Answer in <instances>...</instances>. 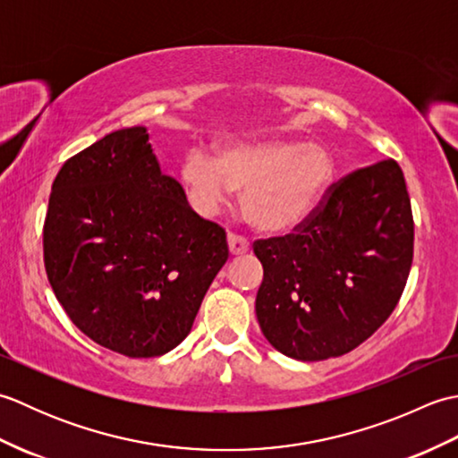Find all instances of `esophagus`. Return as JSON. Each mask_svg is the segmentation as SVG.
<instances>
[{
    "label": "esophagus",
    "mask_w": 458,
    "mask_h": 458,
    "mask_svg": "<svg viewBox=\"0 0 458 458\" xmlns=\"http://www.w3.org/2000/svg\"><path fill=\"white\" fill-rule=\"evenodd\" d=\"M228 250L232 256H242L250 251V242L238 234H228Z\"/></svg>",
    "instance_id": "1"
}]
</instances>
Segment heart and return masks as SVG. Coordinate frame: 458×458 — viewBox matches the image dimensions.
Here are the masks:
<instances>
[{
  "mask_svg": "<svg viewBox=\"0 0 458 458\" xmlns=\"http://www.w3.org/2000/svg\"><path fill=\"white\" fill-rule=\"evenodd\" d=\"M333 177V155L323 145L289 140L228 145L220 157L192 148L181 161V181L200 212H214L244 191L248 220L269 234L305 224Z\"/></svg>",
  "mask_w": 458,
  "mask_h": 458,
  "instance_id": "heart-1",
  "label": "heart"
}]
</instances>
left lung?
<instances>
[{
  "mask_svg": "<svg viewBox=\"0 0 458 458\" xmlns=\"http://www.w3.org/2000/svg\"><path fill=\"white\" fill-rule=\"evenodd\" d=\"M256 315L269 344L317 362L372 336L400 301L413 259V216L394 159L350 173L295 234L258 240Z\"/></svg>",
  "mask_w": 458,
  "mask_h": 458,
  "instance_id": "8db88e82",
  "label": "left lung"
}]
</instances>
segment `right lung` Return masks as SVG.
<instances>
[{"label": "right lung", "mask_w": 458, "mask_h": 458, "mask_svg": "<svg viewBox=\"0 0 458 458\" xmlns=\"http://www.w3.org/2000/svg\"><path fill=\"white\" fill-rule=\"evenodd\" d=\"M43 251L72 323L130 358L179 346L228 259L226 232L192 212L141 125L108 133L63 165Z\"/></svg>", "instance_id": "add662e5"}]
</instances>
